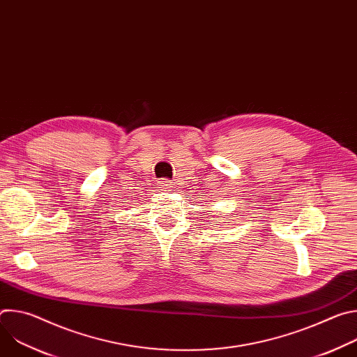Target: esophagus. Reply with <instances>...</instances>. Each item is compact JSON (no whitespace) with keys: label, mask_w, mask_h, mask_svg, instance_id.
Masks as SVG:
<instances>
[{"label":"esophagus","mask_w":357,"mask_h":357,"mask_svg":"<svg viewBox=\"0 0 357 357\" xmlns=\"http://www.w3.org/2000/svg\"><path fill=\"white\" fill-rule=\"evenodd\" d=\"M157 185H158V188L160 189H168V188H171L169 185V181H167V179H160L158 182H157Z\"/></svg>","instance_id":"obj_1"}]
</instances>
